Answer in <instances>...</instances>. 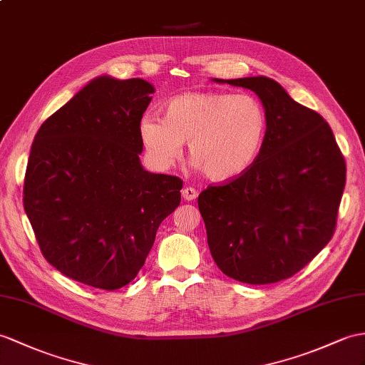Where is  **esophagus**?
<instances>
[{"label":"esophagus","instance_id":"1","mask_svg":"<svg viewBox=\"0 0 365 365\" xmlns=\"http://www.w3.org/2000/svg\"><path fill=\"white\" fill-rule=\"evenodd\" d=\"M181 193H182V198L187 200V201H193L195 198L198 197V190L195 187H184Z\"/></svg>","mask_w":365,"mask_h":365}]
</instances>
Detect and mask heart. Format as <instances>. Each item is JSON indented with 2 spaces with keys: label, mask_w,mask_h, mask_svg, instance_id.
<instances>
[{
  "label": "heart",
  "mask_w": 365,
  "mask_h": 365,
  "mask_svg": "<svg viewBox=\"0 0 365 365\" xmlns=\"http://www.w3.org/2000/svg\"><path fill=\"white\" fill-rule=\"evenodd\" d=\"M264 105L250 94L184 93L165 103L164 118L144 114L139 136L158 168L172 167L187 142L193 164L213 181L250 170L268 135Z\"/></svg>",
  "instance_id": "b5f03b06"
}]
</instances>
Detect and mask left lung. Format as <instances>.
<instances>
[{
	"label": "left lung",
	"instance_id": "8db88e82",
	"mask_svg": "<svg viewBox=\"0 0 365 365\" xmlns=\"http://www.w3.org/2000/svg\"><path fill=\"white\" fill-rule=\"evenodd\" d=\"M254 91L268 135L250 170L198 197L207 245L227 277L250 285L288 279L330 242L345 187V161L321 114L275 80L212 78Z\"/></svg>",
	"mask_w": 365,
	"mask_h": 365
}]
</instances>
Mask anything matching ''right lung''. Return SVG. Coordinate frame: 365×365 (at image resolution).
Wrapping results in <instances>:
<instances>
[{"mask_svg":"<svg viewBox=\"0 0 365 365\" xmlns=\"http://www.w3.org/2000/svg\"><path fill=\"white\" fill-rule=\"evenodd\" d=\"M155 86L101 76L43 122L23 202L40 250L66 277L106 291L136 277L180 206V178L140 164L139 120Z\"/></svg>","mask_w":365,"mask_h":365,"instance_id":"1","label":"right lung"}]
</instances>
